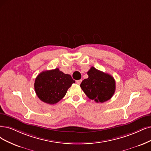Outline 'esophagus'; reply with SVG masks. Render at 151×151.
Here are the masks:
<instances>
[{"instance_id":"obj_1","label":"esophagus","mask_w":151,"mask_h":151,"mask_svg":"<svg viewBox=\"0 0 151 151\" xmlns=\"http://www.w3.org/2000/svg\"><path fill=\"white\" fill-rule=\"evenodd\" d=\"M81 81H82L81 80H76V84H78V85H80Z\"/></svg>"}]
</instances>
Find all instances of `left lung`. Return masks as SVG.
Segmentation results:
<instances>
[{
	"label": "left lung",
	"mask_w": 151,
	"mask_h": 151,
	"mask_svg": "<svg viewBox=\"0 0 151 151\" xmlns=\"http://www.w3.org/2000/svg\"><path fill=\"white\" fill-rule=\"evenodd\" d=\"M88 78L83 80L80 87L86 95L96 103H104L110 99L116 90L114 78L92 66L87 72Z\"/></svg>",
	"instance_id": "8db88e82"
}]
</instances>
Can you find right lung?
Here are the masks:
<instances>
[{"mask_svg":"<svg viewBox=\"0 0 151 151\" xmlns=\"http://www.w3.org/2000/svg\"><path fill=\"white\" fill-rule=\"evenodd\" d=\"M75 82L70 75L56 68L40 73L35 80L34 88L41 101L53 104L65 96L67 90Z\"/></svg>","mask_w":151,"mask_h":151,"instance_id":"right-lung-1","label":"right lung"}]
</instances>
